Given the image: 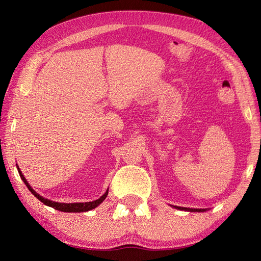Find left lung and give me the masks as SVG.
<instances>
[{"mask_svg":"<svg viewBox=\"0 0 261 261\" xmlns=\"http://www.w3.org/2000/svg\"><path fill=\"white\" fill-rule=\"evenodd\" d=\"M176 209H179V211H185V212H197V213H202V212H206V209H193V208H185V207H177L174 206Z\"/></svg>","mask_w":261,"mask_h":261,"instance_id":"1","label":"left lung"}]
</instances>
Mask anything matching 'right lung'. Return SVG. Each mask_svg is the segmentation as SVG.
I'll list each match as a JSON object with an SVG mask.
<instances>
[{
    "label": "right lung",
    "mask_w": 261,
    "mask_h": 261,
    "mask_svg": "<svg viewBox=\"0 0 261 261\" xmlns=\"http://www.w3.org/2000/svg\"><path fill=\"white\" fill-rule=\"evenodd\" d=\"M17 165V164H16ZM17 167V170H18V174H20V177L22 178V180L24 181L25 185H27V187L29 188L30 192L33 194L37 199L41 200L44 205L46 206H49L52 207L54 209H56V211H60V212H64V213H82V212H88V211H92V209L96 208L98 205H100L101 202L104 201V199L107 197V195H109V189L106 190V193L99 197L98 199L96 200H93V201H87V202H72V204H65V202H56V201H52L49 199H46L44 198L43 196L37 194L35 190L31 187L30 184L28 182V180L25 179V177L23 176L21 169Z\"/></svg>",
    "instance_id": "add662e5"
}]
</instances>
